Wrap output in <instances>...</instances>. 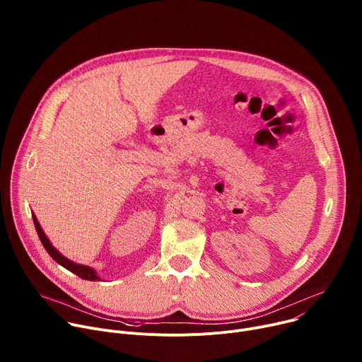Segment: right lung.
<instances>
[{"mask_svg": "<svg viewBox=\"0 0 362 362\" xmlns=\"http://www.w3.org/2000/svg\"><path fill=\"white\" fill-rule=\"evenodd\" d=\"M33 221H34L35 230H37V233H38V238H40L42 246L45 247V250L48 252V255H49L51 257H53V259H54L57 264H60L62 267H64L66 269H69L70 272L76 274L77 276H80V278H83V279H87V281H98V279H100L91 268L84 267V265L74 264V262L69 261L67 257H64L53 245H51V242L47 239V236H45V233L42 232V229H41V226H40V223H38L35 215H33Z\"/></svg>", "mask_w": 362, "mask_h": 362, "instance_id": "1", "label": "right lung"}]
</instances>
